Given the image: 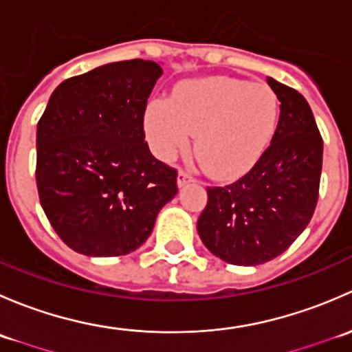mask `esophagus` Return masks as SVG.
Instances as JSON below:
<instances>
[{
    "mask_svg": "<svg viewBox=\"0 0 352 352\" xmlns=\"http://www.w3.org/2000/svg\"><path fill=\"white\" fill-rule=\"evenodd\" d=\"M190 180H194V177L190 175L189 172H187V170H184V168H180L179 170V179H177V182H179V186L182 187L184 184H187V182H190Z\"/></svg>",
    "mask_w": 352,
    "mask_h": 352,
    "instance_id": "obj_1",
    "label": "esophagus"
}]
</instances>
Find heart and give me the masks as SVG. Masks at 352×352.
<instances>
[{
  "label": "heart",
  "instance_id": "obj_1",
  "mask_svg": "<svg viewBox=\"0 0 352 352\" xmlns=\"http://www.w3.org/2000/svg\"><path fill=\"white\" fill-rule=\"evenodd\" d=\"M279 98L269 85L212 76L177 85L170 100L151 98L144 129L155 155L172 160L196 138V155L219 180L247 173L278 129Z\"/></svg>",
  "mask_w": 352,
  "mask_h": 352
}]
</instances>
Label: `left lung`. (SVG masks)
<instances>
[{
  "mask_svg": "<svg viewBox=\"0 0 352 352\" xmlns=\"http://www.w3.org/2000/svg\"><path fill=\"white\" fill-rule=\"evenodd\" d=\"M281 102L278 129L257 163L225 187H208L197 232L209 252L235 265H258L289 248L314 216L324 141L310 105L267 78Z\"/></svg>",
  "mask_w": 352,
  "mask_h": 352,
  "instance_id": "obj_1",
  "label": "left lung"
}]
</instances>
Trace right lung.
<instances>
[{"instance_id": "obj_1", "label": "right lung", "mask_w": 352, "mask_h": 352, "mask_svg": "<svg viewBox=\"0 0 352 352\" xmlns=\"http://www.w3.org/2000/svg\"><path fill=\"white\" fill-rule=\"evenodd\" d=\"M163 69L144 59L67 78L37 126L38 199L59 239L90 257L141 247L177 194V170L151 155L144 110Z\"/></svg>"}]
</instances>
